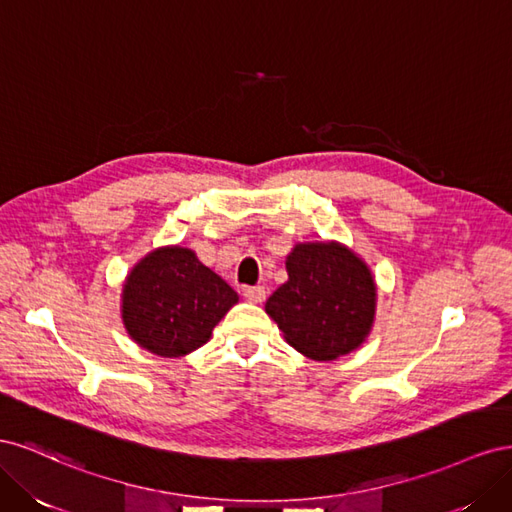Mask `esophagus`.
Listing matches in <instances>:
<instances>
[{
  "label": "esophagus",
  "mask_w": 512,
  "mask_h": 512,
  "mask_svg": "<svg viewBox=\"0 0 512 512\" xmlns=\"http://www.w3.org/2000/svg\"><path fill=\"white\" fill-rule=\"evenodd\" d=\"M243 297L250 301V303H262L267 299V290L262 286H254V288H245L243 290Z\"/></svg>",
  "instance_id": "1"
}]
</instances>
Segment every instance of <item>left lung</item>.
Returning <instances> with one entry per match:
<instances>
[{
    "label": "left lung",
    "mask_w": 512,
    "mask_h": 512,
    "mask_svg": "<svg viewBox=\"0 0 512 512\" xmlns=\"http://www.w3.org/2000/svg\"><path fill=\"white\" fill-rule=\"evenodd\" d=\"M286 271L288 282L265 305L286 342L324 363L361 348L378 307L367 262L339 241H305L286 256Z\"/></svg>",
    "instance_id": "8db88e82"
}]
</instances>
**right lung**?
I'll return each instance as SVG.
<instances>
[{
	"mask_svg": "<svg viewBox=\"0 0 512 512\" xmlns=\"http://www.w3.org/2000/svg\"><path fill=\"white\" fill-rule=\"evenodd\" d=\"M237 301L239 294L190 247L162 245L123 280L121 320L138 346L162 359H179L205 346Z\"/></svg>",
	"mask_w": 512,
	"mask_h": 512,
	"instance_id": "obj_1",
	"label": "right lung"
}]
</instances>
